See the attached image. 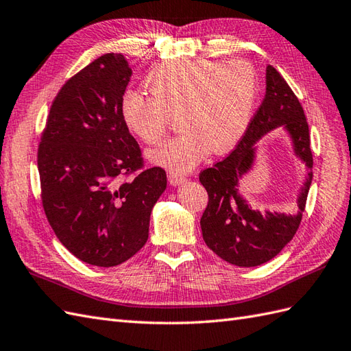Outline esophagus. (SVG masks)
Instances as JSON below:
<instances>
[{
	"mask_svg": "<svg viewBox=\"0 0 351 351\" xmlns=\"http://www.w3.org/2000/svg\"><path fill=\"white\" fill-rule=\"evenodd\" d=\"M185 181H186V178L182 173H176V172L169 173V182L172 185H181Z\"/></svg>",
	"mask_w": 351,
	"mask_h": 351,
	"instance_id": "obj_1",
	"label": "esophagus"
}]
</instances>
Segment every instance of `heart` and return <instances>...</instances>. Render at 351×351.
Returning <instances> with one entry per match:
<instances>
[{"mask_svg": "<svg viewBox=\"0 0 351 351\" xmlns=\"http://www.w3.org/2000/svg\"><path fill=\"white\" fill-rule=\"evenodd\" d=\"M147 88L151 96L134 90L123 95V120L134 136L152 145L179 115L185 130L151 151L149 158L185 172L209 149L221 154L236 145L252 117L258 77L246 60H173L151 71Z\"/></svg>", "mask_w": 351, "mask_h": 351, "instance_id": "obj_1", "label": "heart"}]
</instances>
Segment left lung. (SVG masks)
Wrapping results in <instances>:
<instances>
[{"label":"left lung","mask_w":351,"mask_h":351,"mask_svg":"<svg viewBox=\"0 0 351 351\" xmlns=\"http://www.w3.org/2000/svg\"><path fill=\"white\" fill-rule=\"evenodd\" d=\"M278 125L289 132L295 152L308 169L313 167L308 123L302 106L285 78L271 65L265 73V96L250 119L236 148L212 167L203 169L199 179L209 195L202 215L203 240L223 261L237 267H256L273 259L298 230L311 184V172L298 197L296 215L252 210L239 194V178L254 163V145Z\"/></svg>","instance_id":"8db88e82"}]
</instances>
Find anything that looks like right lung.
Listing matches in <instances>:
<instances>
[{
    "label": "right lung",
    "mask_w": 351,
    "mask_h": 351,
    "mask_svg": "<svg viewBox=\"0 0 351 351\" xmlns=\"http://www.w3.org/2000/svg\"><path fill=\"white\" fill-rule=\"evenodd\" d=\"M132 77L120 53H106L62 86L38 145L41 202L71 254L97 267L128 261L148 240L166 172L145 169L121 115Z\"/></svg>",
    "instance_id": "obj_1"
}]
</instances>
